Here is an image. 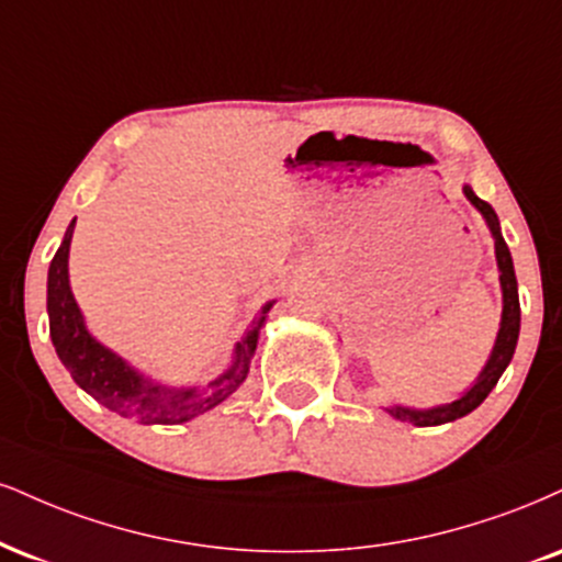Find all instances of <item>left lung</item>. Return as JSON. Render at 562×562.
<instances>
[{"label":"left lung","instance_id":"left-lung-1","mask_svg":"<svg viewBox=\"0 0 562 562\" xmlns=\"http://www.w3.org/2000/svg\"><path fill=\"white\" fill-rule=\"evenodd\" d=\"M465 199L474 204L482 216L490 225L492 238H495V256H497V267H499V288H503V319H499V333L495 340V348H492L490 361L482 369V374L476 376V382L471 384L469 390L463 392L458 401H452L448 405H437V408H405V405H390L387 414L392 418H401V422L414 424V427H439V424L456 422V418H463L465 414L479 408L484 403V397L495 390V384L503 371L508 369L513 353H516V342H518V329H520V303H518V282H516V269H513V259L508 246H505L503 233H499V220L486 201L479 199V195L471 191V186H463Z\"/></svg>","mask_w":562,"mask_h":562}]
</instances>
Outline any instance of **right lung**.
Wrapping results in <instances>:
<instances>
[{"mask_svg": "<svg viewBox=\"0 0 562 562\" xmlns=\"http://www.w3.org/2000/svg\"><path fill=\"white\" fill-rule=\"evenodd\" d=\"M76 220L67 227L63 243L49 263V280H46V311H49V335L57 350L59 361L70 371L78 387H83L93 401L114 414L133 418L138 424H182L191 418L204 416L206 411L225 403L248 376V367L259 342V329L267 322V311L274 301L261 308L259 322L246 329L233 350V363L225 374L206 382L204 387H165L146 380L131 363L123 361L110 348H104L97 337L86 329L83 314H80L70 290V274H67V256H70V240Z\"/></svg>", "mask_w": 562, "mask_h": 562, "instance_id": "obj_1", "label": "right lung"}]
</instances>
